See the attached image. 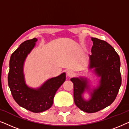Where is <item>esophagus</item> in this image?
<instances>
[{"label":"esophagus","instance_id":"esophagus-1","mask_svg":"<svg viewBox=\"0 0 129 129\" xmlns=\"http://www.w3.org/2000/svg\"><path fill=\"white\" fill-rule=\"evenodd\" d=\"M74 75H75V73H74V72L72 71V70H69L67 71V76H68V77H73Z\"/></svg>","mask_w":129,"mask_h":129}]
</instances>
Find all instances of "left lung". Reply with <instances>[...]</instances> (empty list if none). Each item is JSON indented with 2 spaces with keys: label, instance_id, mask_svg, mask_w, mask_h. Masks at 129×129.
Masks as SVG:
<instances>
[{
  "label": "left lung",
  "instance_id": "1",
  "mask_svg": "<svg viewBox=\"0 0 129 129\" xmlns=\"http://www.w3.org/2000/svg\"><path fill=\"white\" fill-rule=\"evenodd\" d=\"M91 54H89L88 68L100 78L98 84L91 88L89 80L84 77H73L74 102L83 112L92 113L110 105L117 96L121 84L120 60L113 47L106 41L91 38ZM87 91L90 98L85 100Z\"/></svg>",
  "mask_w": 129,
  "mask_h": 129
}]
</instances>
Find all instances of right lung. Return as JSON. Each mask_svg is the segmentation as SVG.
Masks as SVG:
<instances>
[{
	"label": "right lung",
	"instance_id": "1",
	"mask_svg": "<svg viewBox=\"0 0 129 129\" xmlns=\"http://www.w3.org/2000/svg\"><path fill=\"white\" fill-rule=\"evenodd\" d=\"M38 39L23 42L11 55L8 74V86L12 96L20 106L34 113L44 112L52 107L56 91L66 80V73L47 80L39 87H29L26 83L24 64L34 48Z\"/></svg>",
	"mask_w": 129,
	"mask_h": 129
}]
</instances>
